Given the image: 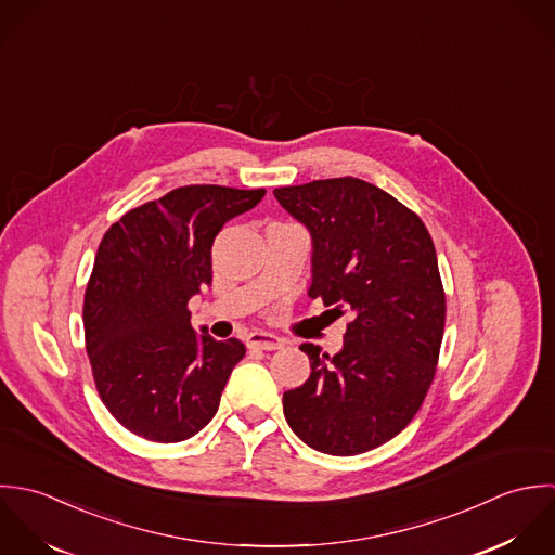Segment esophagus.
Masks as SVG:
<instances>
[{"label": "esophagus", "instance_id": "obj_1", "mask_svg": "<svg viewBox=\"0 0 555 555\" xmlns=\"http://www.w3.org/2000/svg\"><path fill=\"white\" fill-rule=\"evenodd\" d=\"M246 345L250 349H266V351H272V349H281L285 345L283 338H279L276 334L270 333H250L246 338Z\"/></svg>", "mask_w": 555, "mask_h": 555}]
</instances>
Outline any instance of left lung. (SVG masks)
<instances>
[{"instance_id": "obj_1", "label": "left lung", "mask_w": 555, "mask_h": 555, "mask_svg": "<svg viewBox=\"0 0 555 555\" xmlns=\"http://www.w3.org/2000/svg\"><path fill=\"white\" fill-rule=\"evenodd\" d=\"M274 197L313 235L309 296L351 311L338 353L300 345L313 371L283 395L285 418L320 452H366L412 423L436 377L446 294L434 240L416 212L358 178L281 186Z\"/></svg>"}]
</instances>
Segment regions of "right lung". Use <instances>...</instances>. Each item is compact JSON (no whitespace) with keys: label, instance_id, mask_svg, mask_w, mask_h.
Listing matches in <instances>:
<instances>
[{"label":"right lung","instance_id":"1","mask_svg":"<svg viewBox=\"0 0 555 555\" xmlns=\"http://www.w3.org/2000/svg\"><path fill=\"white\" fill-rule=\"evenodd\" d=\"M266 189H173L107 229L86 287V349L101 401L152 442L193 438L219 410L246 347L197 336L189 300L212 283L222 224L255 208Z\"/></svg>","mask_w":555,"mask_h":555}]
</instances>
